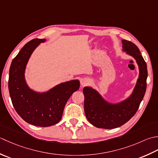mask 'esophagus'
I'll return each mask as SVG.
<instances>
[{"label":"esophagus","instance_id":"esophagus-1","mask_svg":"<svg viewBox=\"0 0 158 158\" xmlns=\"http://www.w3.org/2000/svg\"><path fill=\"white\" fill-rule=\"evenodd\" d=\"M89 83V80L86 78H83L81 80V81H80V85H81L82 86H85L86 85H87Z\"/></svg>","mask_w":158,"mask_h":158}]
</instances>
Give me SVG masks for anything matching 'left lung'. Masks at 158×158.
Instances as JSON below:
<instances>
[{
  "mask_svg": "<svg viewBox=\"0 0 158 158\" xmlns=\"http://www.w3.org/2000/svg\"><path fill=\"white\" fill-rule=\"evenodd\" d=\"M122 50L133 57L139 69L136 85L131 94L117 103L109 102L91 86L83 89L86 117L93 125L103 129L118 127L127 122L138 110L147 88V64L138 47L131 41L122 40Z\"/></svg>",
  "mask_w": 158,
  "mask_h": 158,
  "instance_id": "8db88e82",
  "label": "left lung"
}]
</instances>
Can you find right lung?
Returning <instances> with one entry per match:
<instances>
[{
  "label": "right lung",
  "mask_w": 158,
  "mask_h": 158,
  "mask_svg": "<svg viewBox=\"0 0 158 158\" xmlns=\"http://www.w3.org/2000/svg\"><path fill=\"white\" fill-rule=\"evenodd\" d=\"M46 39H34L22 48L13 59L9 77V91L13 106L26 122L35 126L49 127L62 118L67 100L80 87L78 80L60 83L47 91L31 89L25 78V71L34 50Z\"/></svg>",
  "instance_id": "1"
}]
</instances>
